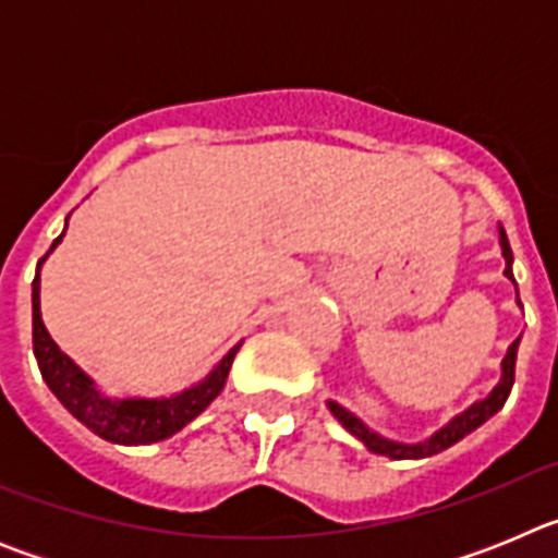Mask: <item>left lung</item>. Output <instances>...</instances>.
Wrapping results in <instances>:
<instances>
[{
	"mask_svg": "<svg viewBox=\"0 0 558 558\" xmlns=\"http://www.w3.org/2000/svg\"><path fill=\"white\" fill-rule=\"evenodd\" d=\"M500 248H502V256H506V270H502V274L509 276L511 282H514V274H511V263H514V254H511L509 236H506L502 226H500ZM517 302H520V299H517ZM517 347H520V338L511 343L509 352H506V357H502V377H500V383L495 386V391H492L486 399H481V402H475V405L466 408L463 413H458V416L450 418V422H447L441 430H436L430 438L418 441V445H402V441H391V438H383L379 433L368 430V427L363 425L357 416H354V413H349L347 408L338 405V402H332V399H329L327 405H329V411H332V416L338 418L340 425L347 427V430L352 433L354 438H360V441H363L368 450L377 452V456L397 458V461H402V458H430V456H436V452L452 447L456 441H461L463 436H470L472 430H477L483 422H489V418L495 416V413L500 411L502 405H506V399H509V393H511V386H514Z\"/></svg>",
	"mask_w": 558,
	"mask_h": 558,
	"instance_id": "8db88e82",
	"label": "left lung"
}]
</instances>
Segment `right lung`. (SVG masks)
I'll return each mask as SVG.
<instances>
[{
	"label": "right lung",
	"instance_id": "1",
	"mask_svg": "<svg viewBox=\"0 0 558 558\" xmlns=\"http://www.w3.org/2000/svg\"><path fill=\"white\" fill-rule=\"evenodd\" d=\"M61 240L63 234L49 245V251H56ZM47 256H41L36 279H33V354H36L38 368H41V377L49 386V391L61 399V405L77 422H83L95 436L106 438L111 445H153V441H165V438L175 436L181 427L190 425L192 418L204 413L215 402V397L223 391L229 368L234 363V354L240 352V343L229 349V354L201 379L198 386L184 388L181 393L161 399L106 397L95 386V379L88 377L81 366H75V360L66 357L58 349V343L49 338L47 327H44L38 290H41V265Z\"/></svg>",
	"mask_w": 558,
	"mask_h": 558
}]
</instances>
